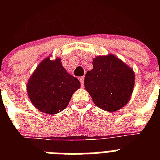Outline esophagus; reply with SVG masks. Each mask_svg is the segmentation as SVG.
Returning a JSON list of instances; mask_svg holds the SVG:
<instances>
[{
  "mask_svg": "<svg viewBox=\"0 0 160 160\" xmlns=\"http://www.w3.org/2000/svg\"><path fill=\"white\" fill-rule=\"evenodd\" d=\"M79 80H80L82 87H83V86H84V77H81L80 78H79Z\"/></svg>",
  "mask_w": 160,
  "mask_h": 160,
  "instance_id": "obj_1",
  "label": "esophagus"
}]
</instances>
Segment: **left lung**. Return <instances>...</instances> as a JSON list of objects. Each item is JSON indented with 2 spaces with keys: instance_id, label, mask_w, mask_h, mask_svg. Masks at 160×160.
<instances>
[{
  "instance_id": "left-lung-1",
  "label": "left lung",
  "mask_w": 160,
  "mask_h": 160,
  "mask_svg": "<svg viewBox=\"0 0 160 160\" xmlns=\"http://www.w3.org/2000/svg\"><path fill=\"white\" fill-rule=\"evenodd\" d=\"M85 76V88L99 108L118 111L128 102L135 84V73L114 55L98 56Z\"/></svg>"
}]
</instances>
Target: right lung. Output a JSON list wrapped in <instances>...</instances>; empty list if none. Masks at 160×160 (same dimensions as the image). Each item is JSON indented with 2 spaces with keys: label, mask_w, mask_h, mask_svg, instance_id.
Masks as SVG:
<instances>
[{
  "label": "right lung",
  "mask_w": 160,
  "mask_h": 160,
  "mask_svg": "<svg viewBox=\"0 0 160 160\" xmlns=\"http://www.w3.org/2000/svg\"><path fill=\"white\" fill-rule=\"evenodd\" d=\"M80 82L66 72L61 59L49 58L39 64L27 84L31 102L38 110L54 114L68 106L72 94L80 88Z\"/></svg>",
  "instance_id": "1"
}]
</instances>
